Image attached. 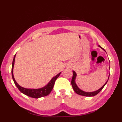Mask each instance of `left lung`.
Masks as SVG:
<instances>
[{
  "mask_svg": "<svg viewBox=\"0 0 122 122\" xmlns=\"http://www.w3.org/2000/svg\"><path fill=\"white\" fill-rule=\"evenodd\" d=\"M99 46V47L101 48V49H102L104 51H105L104 49H103V48L101 47L100 46ZM73 71V77H72V81H71V85L72 86V87H73L74 92H76V93H77V94L80 95H82V96H85V97H93V96H95L96 95H97L98 93H99L103 89V88L104 87V86L106 85V84L107 83L108 80V79H109V76H108L107 81L105 82V83L104 85H103V86L101 87V88H100V89L98 90H97V91H93V92H85V91H84L80 89V88L78 87V86L77 85L76 82L77 74L76 73V72H75L74 71Z\"/></svg>",
  "mask_w": 122,
  "mask_h": 122,
  "instance_id": "1",
  "label": "left lung"
}]
</instances>
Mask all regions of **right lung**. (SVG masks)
Returning a JSON list of instances; mask_svg holds the SVG:
<instances>
[{"mask_svg": "<svg viewBox=\"0 0 122 122\" xmlns=\"http://www.w3.org/2000/svg\"><path fill=\"white\" fill-rule=\"evenodd\" d=\"M15 56H16V54L14 56V59H13L11 68V73L13 81H14L15 85H16V86L17 87L18 89H19L20 91L22 93H23V94L26 95L27 96H28V97L36 98H38L43 97H45V96H46L50 94L52 90L53 89L56 80L59 76L60 75L61 72H60V73L57 75H56V76H53L52 78L51 79L50 81L48 82V83L42 87L39 88V89H27V88L23 87L20 86V85L18 84V83L15 81V80L14 78V73H13Z\"/></svg>", "mask_w": 122, "mask_h": 122, "instance_id": "add662e5", "label": "right lung"}]
</instances>
